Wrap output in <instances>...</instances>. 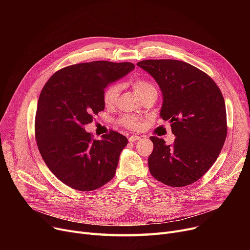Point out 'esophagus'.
Returning a JSON list of instances; mask_svg holds the SVG:
<instances>
[{"instance_id": "34e87169", "label": "esophagus", "mask_w": 250, "mask_h": 250, "mask_svg": "<svg viewBox=\"0 0 250 250\" xmlns=\"http://www.w3.org/2000/svg\"><path fill=\"white\" fill-rule=\"evenodd\" d=\"M141 138L139 137V136H130V137H128V141L130 142V143H133V142H135V141H137V140H140Z\"/></svg>"}]
</instances>
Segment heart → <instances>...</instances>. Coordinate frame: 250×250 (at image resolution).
I'll return each mask as SVG.
<instances>
[{"label":"heart","instance_id":"heart-1","mask_svg":"<svg viewBox=\"0 0 250 250\" xmlns=\"http://www.w3.org/2000/svg\"><path fill=\"white\" fill-rule=\"evenodd\" d=\"M133 87L137 92V94L141 97V99L146 97L149 94L157 93L155 86L147 80H137L133 83ZM120 90H121L120 85L117 84H112L106 88V90L104 91V95H103V100L105 105L110 106V105H113L115 103L118 97V94H120ZM122 125L130 129L138 130L142 127L143 123H142V120H140L139 117H136L133 115H125L122 118Z\"/></svg>","mask_w":250,"mask_h":250}]
</instances>
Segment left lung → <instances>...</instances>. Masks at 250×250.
<instances>
[{"label":"left lung","mask_w":250,"mask_h":250,"mask_svg":"<svg viewBox=\"0 0 250 250\" xmlns=\"http://www.w3.org/2000/svg\"><path fill=\"white\" fill-rule=\"evenodd\" d=\"M160 87V116L171 124L172 145L151 137V174L169 187L181 188L200 179L217 160L227 136L225 101L206 73L176 60H147L137 63Z\"/></svg>","instance_id":"8db88e82"}]
</instances>
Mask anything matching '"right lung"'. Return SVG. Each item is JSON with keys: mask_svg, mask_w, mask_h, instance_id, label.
Masks as SVG:
<instances>
[{"mask_svg": "<svg viewBox=\"0 0 250 250\" xmlns=\"http://www.w3.org/2000/svg\"><path fill=\"white\" fill-rule=\"evenodd\" d=\"M134 69L126 62L73 64L55 73L42 88L35 115L37 147L64 185L91 191L113 178L127 139L111 130L94 140L84 126L104 109L105 88Z\"/></svg>", "mask_w": 250, "mask_h": 250, "instance_id": "obj_1", "label": "right lung"}]
</instances>
